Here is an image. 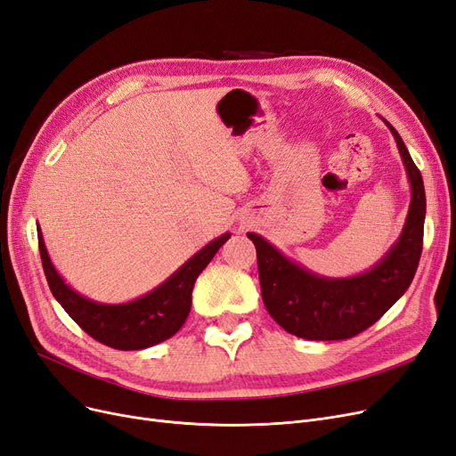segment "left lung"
Here are the masks:
<instances>
[{
	"instance_id": "left-lung-1",
	"label": "left lung",
	"mask_w": 456,
	"mask_h": 456,
	"mask_svg": "<svg viewBox=\"0 0 456 456\" xmlns=\"http://www.w3.org/2000/svg\"><path fill=\"white\" fill-rule=\"evenodd\" d=\"M396 141L411 185L406 224L398 240L370 271L349 278H327L285 257L257 232L248 239L257 249L263 302L274 322L305 340H346L368 327L408 291L423 251L427 214L425 183L398 131Z\"/></svg>"
}]
</instances>
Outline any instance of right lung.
Listing matches in <instances>:
<instances>
[{
    "mask_svg": "<svg viewBox=\"0 0 456 456\" xmlns=\"http://www.w3.org/2000/svg\"><path fill=\"white\" fill-rule=\"evenodd\" d=\"M37 237L48 288L61 308L94 340L114 349L134 351L165 342L182 329L191 310V291L197 276L231 234L225 232L214 239L156 289L124 305H103L69 288L48 257L41 229H37Z\"/></svg>",
    "mask_w": 456,
    "mask_h": 456,
    "instance_id": "right-lung-1",
    "label": "right lung"
}]
</instances>
